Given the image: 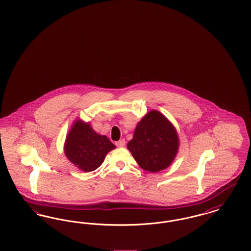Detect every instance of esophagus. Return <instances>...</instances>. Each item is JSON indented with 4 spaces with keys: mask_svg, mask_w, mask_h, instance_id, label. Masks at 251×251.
<instances>
[{
    "mask_svg": "<svg viewBox=\"0 0 251 251\" xmlns=\"http://www.w3.org/2000/svg\"><path fill=\"white\" fill-rule=\"evenodd\" d=\"M125 144H126L125 140H124V139H121L120 141L116 142V146H117V147H119V148H121V147H124V146H125Z\"/></svg>",
    "mask_w": 251,
    "mask_h": 251,
    "instance_id": "esophagus-1",
    "label": "esophagus"
}]
</instances>
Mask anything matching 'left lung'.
<instances>
[{
	"mask_svg": "<svg viewBox=\"0 0 251 251\" xmlns=\"http://www.w3.org/2000/svg\"><path fill=\"white\" fill-rule=\"evenodd\" d=\"M127 147L143 169L158 172L167 168L177 154L178 134L161 113L151 111L137 124Z\"/></svg>",
	"mask_w": 251,
	"mask_h": 251,
	"instance_id": "8db88e82",
	"label": "left lung"
}]
</instances>
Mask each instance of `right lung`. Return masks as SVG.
Segmentation results:
<instances>
[{
	"mask_svg": "<svg viewBox=\"0 0 251 251\" xmlns=\"http://www.w3.org/2000/svg\"><path fill=\"white\" fill-rule=\"evenodd\" d=\"M116 146L105 135H100L88 123L77 121L68 134L65 153L69 160L85 172L100 167Z\"/></svg>",
	"mask_w": 251,
	"mask_h": 251,
	"instance_id": "add662e5",
	"label": "right lung"
}]
</instances>
